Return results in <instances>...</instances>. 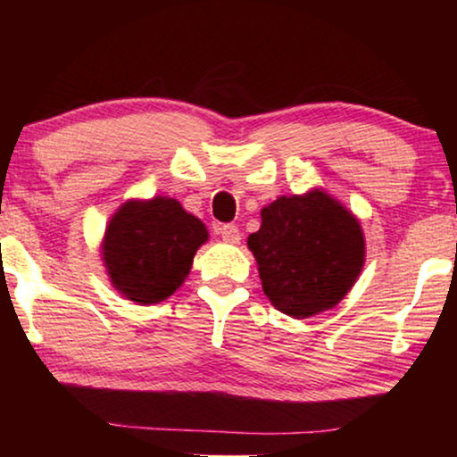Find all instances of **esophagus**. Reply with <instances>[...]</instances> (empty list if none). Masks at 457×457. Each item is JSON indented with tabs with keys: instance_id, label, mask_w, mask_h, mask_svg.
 <instances>
[{
	"instance_id": "1",
	"label": "esophagus",
	"mask_w": 457,
	"mask_h": 457,
	"mask_svg": "<svg viewBox=\"0 0 457 457\" xmlns=\"http://www.w3.org/2000/svg\"><path fill=\"white\" fill-rule=\"evenodd\" d=\"M220 237H222V241L237 245V243L241 241V230L237 228L235 224H224V227L220 228Z\"/></svg>"
}]
</instances>
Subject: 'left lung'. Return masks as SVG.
Wrapping results in <instances>:
<instances>
[{"mask_svg":"<svg viewBox=\"0 0 457 457\" xmlns=\"http://www.w3.org/2000/svg\"><path fill=\"white\" fill-rule=\"evenodd\" d=\"M247 245L262 289L277 310L308 318L347 295L364 266V235L353 214L322 191L278 197L262 210Z\"/></svg>","mask_w":457,"mask_h":457,"instance_id":"left-lung-1","label":"left lung"}]
</instances>
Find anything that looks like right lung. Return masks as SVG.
<instances>
[{
	"mask_svg": "<svg viewBox=\"0 0 457 457\" xmlns=\"http://www.w3.org/2000/svg\"><path fill=\"white\" fill-rule=\"evenodd\" d=\"M205 241L204 222L187 214L177 199L127 202L105 228V268L112 285L130 302L158 303L179 289Z\"/></svg>",
	"mask_w": 457,
	"mask_h": 457,
	"instance_id": "1",
	"label": "right lung"
}]
</instances>
